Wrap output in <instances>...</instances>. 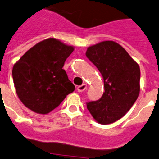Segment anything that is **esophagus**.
I'll use <instances>...</instances> for the list:
<instances>
[{"label": "esophagus", "mask_w": 159, "mask_h": 159, "mask_svg": "<svg viewBox=\"0 0 159 159\" xmlns=\"http://www.w3.org/2000/svg\"><path fill=\"white\" fill-rule=\"evenodd\" d=\"M86 89H87V84H86L80 85V86H78V88H77V90H78L79 92H84V90H86Z\"/></svg>", "instance_id": "34e87169"}]
</instances>
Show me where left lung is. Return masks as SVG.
<instances>
[{"label": "left lung", "mask_w": 159, "mask_h": 159, "mask_svg": "<svg viewBox=\"0 0 159 159\" xmlns=\"http://www.w3.org/2000/svg\"><path fill=\"white\" fill-rule=\"evenodd\" d=\"M86 56L103 77L105 92L98 101L87 103L96 121L110 124L124 117L138 98L141 70L119 44L106 40L89 46Z\"/></svg>", "instance_id": "left-lung-1"}]
</instances>
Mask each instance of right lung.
<instances>
[{
	"instance_id": "obj_1",
	"label": "right lung",
	"mask_w": 159,
	"mask_h": 159,
	"mask_svg": "<svg viewBox=\"0 0 159 159\" xmlns=\"http://www.w3.org/2000/svg\"><path fill=\"white\" fill-rule=\"evenodd\" d=\"M74 49L57 39L48 38L31 47L14 63V88L26 107L46 115L74 91L75 85L62 69Z\"/></svg>"
}]
</instances>
